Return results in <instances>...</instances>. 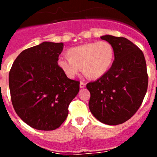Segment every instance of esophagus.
<instances>
[{
  "instance_id": "esophagus-1",
  "label": "esophagus",
  "mask_w": 157,
  "mask_h": 157,
  "mask_svg": "<svg viewBox=\"0 0 157 157\" xmlns=\"http://www.w3.org/2000/svg\"><path fill=\"white\" fill-rule=\"evenodd\" d=\"M86 86V83L84 82H80V88H84Z\"/></svg>"
}]
</instances>
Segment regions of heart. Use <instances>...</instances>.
<instances>
[{"label": "heart", "mask_w": 157, "mask_h": 157, "mask_svg": "<svg viewBox=\"0 0 157 157\" xmlns=\"http://www.w3.org/2000/svg\"><path fill=\"white\" fill-rule=\"evenodd\" d=\"M67 56L60 57L57 63L69 78H74L81 71L91 78H98L106 73L112 65L114 51L106 41L86 43L67 50Z\"/></svg>", "instance_id": "obj_1"}]
</instances>
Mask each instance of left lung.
<instances>
[{"instance_id":"obj_1","label":"left lung","mask_w":157,"mask_h":157,"mask_svg":"<svg viewBox=\"0 0 157 157\" xmlns=\"http://www.w3.org/2000/svg\"><path fill=\"white\" fill-rule=\"evenodd\" d=\"M113 48L115 59L104 75L87 83L90 93L89 108L97 120L108 125L127 121L142 104L148 74L142 51L123 37H101Z\"/></svg>"}]
</instances>
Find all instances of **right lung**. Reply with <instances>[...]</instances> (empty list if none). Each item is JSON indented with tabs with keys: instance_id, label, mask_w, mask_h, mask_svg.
Here are the masks:
<instances>
[{
	"instance_id": "1",
	"label": "right lung",
	"mask_w": 157,
	"mask_h": 157,
	"mask_svg": "<svg viewBox=\"0 0 157 157\" xmlns=\"http://www.w3.org/2000/svg\"><path fill=\"white\" fill-rule=\"evenodd\" d=\"M63 44L44 41L23 50L9 71L11 100L16 114L36 130L60 127L68 106L79 91L78 81L67 77L58 66Z\"/></svg>"
}]
</instances>
